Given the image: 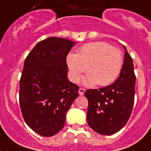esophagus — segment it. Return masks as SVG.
<instances>
[{"label": "esophagus", "instance_id": "obj_1", "mask_svg": "<svg viewBox=\"0 0 151 151\" xmlns=\"http://www.w3.org/2000/svg\"><path fill=\"white\" fill-rule=\"evenodd\" d=\"M85 91H86V90L84 89V88H79V91H78L79 95H81V96H83V95H84V93H85Z\"/></svg>", "mask_w": 151, "mask_h": 151}]
</instances>
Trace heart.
Returning <instances> with one entry per match:
<instances>
[{
  "mask_svg": "<svg viewBox=\"0 0 151 151\" xmlns=\"http://www.w3.org/2000/svg\"><path fill=\"white\" fill-rule=\"evenodd\" d=\"M66 63L71 79L78 82L81 75L88 74L83 84L91 86L97 83L106 86L112 83L118 77L123 65L122 51L106 42H90L81 46L77 53H69Z\"/></svg>",
  "mask_w": 151,
  "mask_h": 151,
  "instance_id": "heart-1",
  "label": "heart"
}]
</instances>
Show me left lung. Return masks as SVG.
<instances>
[{"label":"left lung","instance_id":"1","mask_svg":"<svg viewBox=\"0 0 151 151\" xmlns=\"http://www.w3.org/2000/svg\"><path fill=\"white\" fill-rule=\"evenodd\" d=\"M124 64L118 78L108 86L88 89L87 122L93 130L110 136L124 127L129 120L134 104L136 76L133 59L125 46Z\"/></svg>","mask_w":151,"mask_h":151}]
</instances>
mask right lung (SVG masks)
I'll return each mask as SVG.
<instances>
[{
	"label": "right lung",
	"mask_w": 151,
	"mask_h": 151,
	"mask_svg": "<svg viewBox=\"0 0 151 151\" xmlns=\"http://www.w3.org/2000/svg\"><path fill=\"white\" fill-rule=\"evenodd\" d=\"M75 42L50 37L38 42L25 59L19 104L27 124L40 136L59 133L78 97L79 86L68 79L66 56Z\"/></svg>",
	"instance_id": "1"
}]
</instances>
